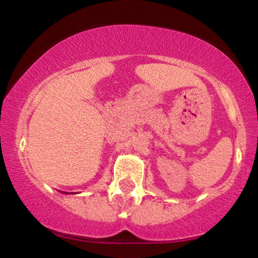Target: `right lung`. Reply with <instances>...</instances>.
<instances>
[{
	"instance_id": "1",
	"label": "right lung",
	"mask_w": 258,
	"mask_h": 258,
	"mask_svg": "<svg viewBox=\"0 0 258 258\" xmlns=\"http://www.w3.org/2000/svg\"><path fill=\"white\" fill-rule=\"evenodd\" d=\"M63 193H64V194H69V193H65V191H63Z\"/></svg>"
}]
</instances>
